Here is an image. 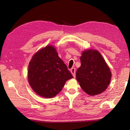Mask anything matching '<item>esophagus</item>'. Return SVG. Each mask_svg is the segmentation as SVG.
<instances>
[{
    "label": "esophagus",
    "mask_w": 130,
    "mask_h": 130,
    "mask_svg": "<svg viewBox=\"0 0 130 130\" xmlns=\"http://www.w3.org/2000/svg\"><path fill=\"white\" fill-rule=\"evenodd\" d=\"M70 71H71V74H73L74 78H75V71H76L75 68H72L71 69Z\"/></svg>",
    "instance_id": "34e87169"
}]
</instances>
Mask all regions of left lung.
I'll return each mask as SVG.
<instances>
[{
  "mask_svg": "<svg viewBox=\"0 0 130 130\" xmlns=\"http://www.w3.org/2000/svg\"><path fill=\"white\" fill-rule=\"evenodd\" d=\"M80 67L76 73L82 89L90 95L101 94L107 89L111 72L101 54L95 50L84 51L80 58Z\"/></svg>",
  "mask_w": 130,
  "mask_h": 130,
  "instance_id": "obj_1",
  "label": "left lung"
}]
</instances>
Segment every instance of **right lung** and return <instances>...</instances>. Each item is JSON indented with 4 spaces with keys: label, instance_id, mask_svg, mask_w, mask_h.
<instances>
[{
    "label": "right lung",
    "instance_id": "1",
    "mask_svg": "<svg viewBox=\"0 0 130 130\" xmlns=\"http://www.w3.org/2000/svg\"><path fill=\"white\" fill-rule=\"evenodd\" d=\"M73 78L52 46L41 49L29 62V84L34 92L42 97H54L61 91L66 82Z\"/></svg>",
    "mask_w": 130,
    "mask_h": 130
}]
</instances>
